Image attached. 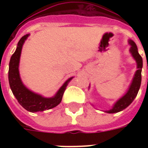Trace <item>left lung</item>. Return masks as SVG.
<instances>
[{
	"instance_id": "8db88e82",
	"label": "left lung",
	"mask_w": 148,
	"mask_h": 148,
	"mask_svg": "<svg viewBox=\"0 0 148 148\" xmlns=\"http://www.w3.org/2000/svg\"><path fill=\"white\" fill-rule=\"evenodd\" d=\"M130 45H131V54L134 57V58L135 59L137 64H138V70L136 71L134 77L133 81L131 83V86L129 90H127V92L126 93V95L123 96L121 98L118 100V101L115 103L112 109H110V110H106L105 112L109 113V114H113V113H117L119 111H121L124 109L128 107L132 101L134 100L137 95H138V90L140 89V83H141V71H142L143 67V60L141 56L139 54L138 51V47L133 40H129Z\"/></svg>"
}]
</instances>
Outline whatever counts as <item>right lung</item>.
<instances>
[{
  "mask_svg": "<svg viewBox=\"0 0 148 148\" xmlns=\"http://www.w3.org/2000/svg\"><path fill=\"white\" fill-rule=\"evenodd\" d=\"M28 36L29 34H26L20 39L17 43V49L10 58L8 71V80L13 95L15 96L18 103L24 109L30 112H38L49 110L58 106L62 100L63 95L67 84L73 77L68 79L59 89L55 96L51 98L43 97L42 96L29 90L22 83L18 70L22 46Z\"/></svg>",
  "mask_w": 148,
  "mask_h": 148,
  "instance_id": "right-lung-1",
  "label": "right lung"
}]
</instances>
